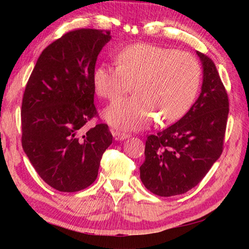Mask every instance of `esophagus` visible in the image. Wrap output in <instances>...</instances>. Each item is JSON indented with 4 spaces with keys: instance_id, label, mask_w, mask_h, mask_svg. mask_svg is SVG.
<instances>
[{
    "instance_id": "34e87169",
    "label": "esophagus",
    "mask_w": 249,
    "mask_h": 249,
    "mask_svg": "<svg viewBox=\"0 0 249 249\" xmlns=\"http://www.w3.org/2000/svg\"><path fill=\"white\" fill-rule=\"evenodd\" d=\"M112 135H113V137L115 138V141H124V140H127V138L132 136L130 134L121 133V132H117V130H113Z\"/></svg>"
}]
</instances>
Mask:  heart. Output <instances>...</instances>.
Returning a JSON list of instances; mask_svg holds the SVG:
<instances>
[{"mask_svg":"<svg viewBox=\"0 0 249 249\" xmlns=\"http://www.w3.org/2000/svg\"><path fill=\"white\" fill-rule=\"evenodd\" d=\"M116 66H98L93 73L96 93L108 101L120 99L134 87L133 98L113 103L104 119L117 129L138 130L156 117L170 124L183 116L199 89L201 70L190 53L151 44L121 50Z\"/></svg>","mask_w":249,"mask_h":249,"instance_id":"1","label":"heart"}]
</instances>
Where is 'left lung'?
I'll use <instances>...</instances> for the list:
<instances>
[{
  "label": "left lung",
  "mask_w": 249,
  "mask_h": 249,
  "mask_svg": "<svg viewBox=\"0 0 249 249\" xmlns=\"http://www.w3.org/2000/svg\"><path fill=\"white\" fill-rule=\"evenodd\" d=\"M203 67L201 93L183 117L146 141L141 180L159 196L185 193L220 158L229 116V96L212 59L196 52Z\"/></svg>",
  "instance_id": "8db88e82"
}]
</instances>
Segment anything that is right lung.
<instances>
[{
    "label": "right lung",
    "instance_id": "add662e5",
    "mask_svg": "<svg viewBox=\"0 0 249 249\" xmlns=\"http://www.w3.org/2000/svg\"><path fill=\"white\" fill-rule=\"evenodd\" d=\"M109 31L81 28L47 46L29 77L22 102V146L46 183L77 192L94 182L112 144L107 124L84 126L98 116L93 73Z\"/></svg>",
    "mask_w": 249,
    "mask_h": 249
}]
</instances>
